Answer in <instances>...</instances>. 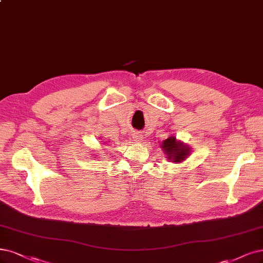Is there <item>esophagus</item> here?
Masks as SVG:
<instances>
[{
	"label": "esophagus",
	"mask_w": 263,
	"mask_h": 263,
	"mask_svg": "<svg viewBox=\"0 0 263 263\" xmlns=\"http://www.w3.org/2000/svg\"><path fill=\"white\" fill-rule=\"evenodd\" d=\"M133 138H134L136 141L141 142V141L143 140V135H142L141 133H139V132H135V133L133 134Z\"/></svg>",
	"instance_id": "obj_1"
}]
</instances>
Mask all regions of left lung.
<instances>
[{
	"label": "left lung",
	"instance_id": "8db88e82",
	"mask_svg": "<svg viewBox=\"0 0 263 263\" xmlns=\"http://www.w3.org/2000/svg\"><path fill=\"white\" fill-rule=\"evenodd\" d=\"M161 147L163 148V151L165 152L164 155H166L167 159L172 162H183L190 153V149L187 144L176 140L174 136L163 141Z\"/></svg>",
	"mask_w": 263,
	"mask_h": 263
}]
</instances>
